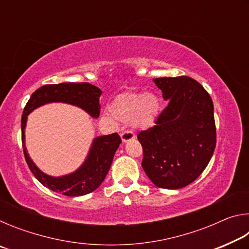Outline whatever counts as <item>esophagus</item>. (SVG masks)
Wrapping results in <instances>:
<instances>
[{
  "mask_svg": "<svg viewBox=\"0 0 249 249\" xmlns=\"http://www.w3.org/2000/svg\"><path fill=\"white\" fill-rule=\"evenodd\" d=\"M121 138H122V142H126L133 141L135 138V135L133 132H130V130H125V132L121 134Z\"/></svg>",
  "mask_w": 249,
  "mask_h": 249,
  "instance_id": "1",
  "label": "esophagus"
}]
</instances>
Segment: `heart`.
I'll return each mask as SVG.
<instances>
[{"label":"heart","mask_w":249,"mask_h":249,"mask_svg":"<svg viewBox=\"0 0 249 249\" xmlns=\"http://www.w3.org/2000/svg\"><path fill=\"white\" fill-rule=\"evenodd\" d=\"M161 102L156 94L130 92L121 95L112 103L109 111L121 122H132L137 128H149L157 121Z\"/></svg>","instance_id":"b5f03b06"}]
</instances>
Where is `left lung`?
<instances>
[{"label":"left lung","mask_w":249,"mask_h":249,"mask_svg":"<svg viewBox=\"0 0 249 249\" xmlns=\"http://www.w3.org/2000/svg\"><path fill=\"white\" fill-rule=\"evenodd\" d=\"M168 107L156 125L137 135L142 167L156 187L181 189L193 182L212 158L216 145L210 94L189 77L154 79Z\"/></svg>","instance_id":"obj_1"}]
</instances>
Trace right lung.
<instances>
[{
    "label": "right lung",
    "instance_id": "obj_1",
    "mask_svg": "<svg viewBox=\"0 0 249 249\" xmlns=\"http://www.w3.org/2000/svg\"><path fill=\"white\" fill-rule=\"evenodd\" d=\"M101 94L102 91L99 88L88 82H64L40 87L28 100L22 115V142L25 159L35 178L50 190L68 196H86L96 190L107 177L112 165L113 157L122 140L117 133L95 137L92 142L86 160L77 170L66 176L52 177L44 174L34 163L26 150L25 127H26L28 114L41 105L61 102L75 105L84 109L90 116L98 119L101 109Z\"/></svg>",
    "mask_w": 249,
    "mask_h": 249
}]
</instances>
